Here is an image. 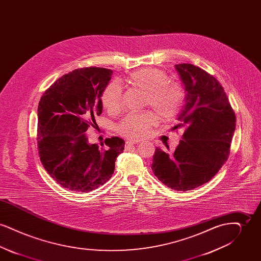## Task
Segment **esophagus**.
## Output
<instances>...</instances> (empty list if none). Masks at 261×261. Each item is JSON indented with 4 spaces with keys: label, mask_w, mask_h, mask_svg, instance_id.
Listing matches in <instances>:
<instances>
[{
    "label": "esophagus",
    "mask_w": 261,
    "mask_h": 261,
    "mask_svg": "<svg viewBox=\"0 0 261 261\" xmlns=\"http://www.w3.org/2000/svg\"><path fill=\"white\" fill-rule=\"evenodd\" d=\"M137 142H135V141H126V147H129V146H132V145H135L136 144Z\"/></svg>",
    "instance_id": "esophagus-1"
}]
</instances>
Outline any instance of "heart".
I'll use <instances>...</instances> for the list:
<instances>
[{
  "label": "heart",
  "instance_id": "obj_1",
  "mask_svg": "<svg viewBox=\"0 0 261 261\" xmlns=\"http://www.w3.org/2000/svg\"><path fill=\"white\" fill-rule=\"evenodd\" d=\"M125 82L130 87L143 92L144 106H149L164 121L173 118L183 105L184 90L179 84L169 82L167 74L159 68H141L129 75ZM121 98V88L115 81L109 83L101 94L102 105L109 112L120 110ZM156 120L151 112L128 114L117 126V130L123 136L136 140L145 136Z\"/></svg>",
  "mask_w": 261,
  "mask_h": 261
}]
</instances>
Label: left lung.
<instances>
[{
  "mask_svg": "<svg viewBox=\"0 0 261 261\" xmlns=\"http://www.w3.org/2000/svg\"><path fill=\"white\" fill-rule=\"evenodd\" d=\"M186 92L178 115L184 134L172 152L156 148L151 170L176 191H190L208 182L230 153L236 116L221 84L212 75L190 63L175 64Z\"/></svg>",
  "mask_w": 261,
  "mask_h": 261,
  "instance_id": "1",
  "label": "left lung"
}]
</instances>
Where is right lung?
<instances>
[{"label":"right lung","instance_id":"1","mask_svg":"<svg viewBox=\"0 0 261 261\" xmlns=\"http://www.w3.org/2000/svg\"><path fill=\"white\" fill-rule=\"evenodd\" d=\"M112 75V69L101 67L75 69L58 79L39 101L40 161L63 188L87 193L102 186L124 149L119 137L107 138L99 146L89 143L86 134L101 113V94Z\"/></svg>","mask_w":261,"mask_h":261}]
</instances>
